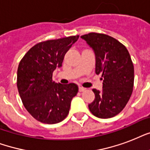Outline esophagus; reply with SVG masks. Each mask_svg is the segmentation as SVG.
I'll return each mask as SVG.
<instances>
[{"mask_svg":"<svg viewBox=\"0 0 150 150\" xmlns=\"http://www.w3.org/2000/svg\"><path fill=\"white\" fill-rule=\"evenodd\" d=\"M79 92H84L85 90H86V89L82 86H79Z\"/></svg>","mask_w":150,"mask_h":150,"instance_id":"1","label":"esophagus"}]
</instances>
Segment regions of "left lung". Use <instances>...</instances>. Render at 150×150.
Instances as JSON below:
<instances>
[{
  "label": "left lung",
  "instance_id": "1",
  "mask_svg": "<svg viewBox=\"0 0 150 150\" xmlns=\"http://www.w3.org/2000/svg\"><path fill=\"white\" fill-rule=\"evenodd\" d=\"M93 50L96 74H101L103 89H93L95 99L89 104L94 116L110 118L128 102L134 86V66L127 48L111 36L90 33L81 36Z\"/></svg>",
  "mask_w": 150,
  "mask_h": 150
}]
</instances>
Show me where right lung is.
I'll list each match as a JSON object with an SVG mask.
<instances>
[{
  "label": "right lung",
  "instance_id": "1",
  "mask_svg": "<svg viewBox=\"0 0 150 150\" xmlns=\"http://www.w3.org/2000/svg\"><path fill=\"white\" fill-rule=\"evenodd\" d=\"M79 36L41 42L25 54L17 71V87L27 111L42 123L57 124L68 116L71 101L79 91L75 83L52 80L56 68Z\"/></svg>",
  "mask_w": 150,
  "mask_h": 150
}]
</instances>
